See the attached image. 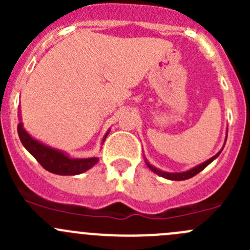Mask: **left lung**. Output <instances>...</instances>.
<instances>
[{"label":"left lung","mask_w":250,"mask_h":250,"mask_svg":"<svg viewBox=\"0 0 250 250\" xmlns=\"http://www.w3.org/2000/svg\"><path fill=\"white\" fill-rule=\"evenodd\" d=\"M219 153H220V152H219ZM219 153H216V155L214 156V157L209 158L208 161H206V162H203L202 165L197 166V167H195V168H192V169L188 170V172H183V173H166V172H162V170L157 169V168L152 167V166H151L150 163H147V162H146V165H147V167L150 168V169L152 170L153 173L158 174V175L163 176V178H166V179H169V180H176V181H180V180H186V179H190V178H192V176H195L196 174H198V173H200L201 170H203L204 168H206L207 166L209 165V163H210V162H213V161L215 160L216 157H218V156H219Z\"/></svg>","instance_id":"8db88e82"}]
</instances>
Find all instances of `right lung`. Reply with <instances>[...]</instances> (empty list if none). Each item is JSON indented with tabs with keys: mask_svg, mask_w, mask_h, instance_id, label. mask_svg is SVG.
<instances>
[{
	"mask_svg": "<svg viewBox=\"0 0 250 250\" xmlns=\"http://www.w3.org/2000/svg\"><path fill=\"white\" fill-rule=\"evenodd\" d=\"M18 134H19L20 141L24 145V147L39 161V163L44 169L50 173L59 174V175H77V174H81L92 168L99 161L97 157L70 158L65 153L54 150L52 147H48L37 140L32 139L25 132L21 123H19V125H18ZM107 134L105 135V138L107 137Z\"/></svg>",
	"mask_w": 250,
	"mask_h": 250,
	"instance_id": "add662e5",
	"label": "right lung"
}]
</instances>
